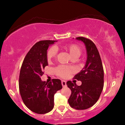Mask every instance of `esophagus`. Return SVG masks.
Here are the masks:
<instances>
[{
    "mask_svg": "<svg viewBox=\"0 0 125 125\" xmlns=\"http://www.w3.org/2000/svg\"><path fill=\"white\" fill-rule=\"evenodd\" d=\"M61 84H62V86H63V88H65V87H66V83L65 81H61Z\"/></svg>",
    "mask_w": 125,
    "mask_h": 125,
    "instance_id": "34e87169",
    "label": "esophagus"
}]
</instances>
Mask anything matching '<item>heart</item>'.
I'll return each mask as SVG.
<instances>
[{"mask_svg": "<svg viewBox=\"0 0 125 125\" xmlns=\"http://www.w3.org/2000/svg\"><path fill=\"white\" fill-rule=\"evenodd\" d=\"M69 53L71 58H77L81 55V49L79 46L76 44H69L61 47ZM57 49L56 47H52L49 48L47 53V58L48 62H51L56 57L57 54ZM73 72V68L67 66L60 65L55 69V73L58 76L61 78H67L71 73Z\"/></svg>", "mask_w": 125, "mask_h": 125, "instance_id": "heart-1", "label": "heart"}]
</instances>
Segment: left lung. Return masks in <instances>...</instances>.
I'll list each match as a JSON object with an SVG mask.
<instances>
[{
    "mask_svg": "<svg viewBox=\"0 0 125 125\" xmlns=\"http://www.w3.org/2000/svg\"><path fill=\"white\" fill-rule=\"evenodd\" d=\"M84 43L86 49L87 60L85 67L74 78L81 81L82 84L68 81L66 85L71 90L68 102L77 110H85L92 107L98 100L104 88V68L96 46L90 39L83 37H76Z\"/></svg>",
    "mask_w": 125,
    "mask_h": 125,
    "instance_id": "left-lung-1",
    "label": "left lung"
}]
</instances>
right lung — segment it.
<instances>
[{"mask_svg": "<svg viewBox=\"0 0 125 125\" xmlns=\"http://www.w3.org/2000/svg\"><path fill=\"white\" fill-rule=\"evenodd\" d=\"M54 40H42L32 47L24 59L20 69L19 87L22 100L35 113L45 114L54 107V95L62 89L61 80L42 81L41 76L48 65L47 49Z\"/></svg>", "mask_w": 125, "mask_h": 125, "instance_id": "right-lung-1", "label": "right lung"}]
</instances>
